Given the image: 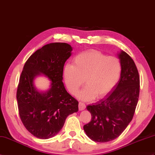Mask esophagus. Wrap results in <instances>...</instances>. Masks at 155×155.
<instances>
[{"label":"esophagus","instance_id":"esophagus-1","mask_svg":"<svg viewBox=\"0 0 155 155\" xmlns=\"http://www.w3.org/2000/svg\"><path fill=\"white\" fill-rule=\"evenodd\" d=\"M78 108H79V110H83L86 108V105L85 104L83 103V102H79L78 104Z\"/></svg>","mask_w":155,"mask_h":155}]
</instances>
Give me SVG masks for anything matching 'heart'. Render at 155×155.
Listing matches in <instances>:
<instances>
[{"instance_id": "heart-1", "label": "heart", "mask_w": 155, "mask_h": 155, "mask_svg": "<svg viewBox=\"0 0 155 155\" xmlns=\"http://www.w3.org/2000/svg\"><path fill=\"white\" fill-rule=\"evenodd\" d=\"M120 59L107 56L98 51L79 53L64 69L63 76L67 87L72 94H77L83 85L87 84L78 94L81 100L88 101L95 96L101 98L116 85L121 73Z\"/></svg>"}]
</instances>
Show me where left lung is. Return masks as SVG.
<instances>
[{
  "mask_svg": "<svg viewBox=\"0 0 155 155\" xmlns=\"http://www.w3.org/2000/svg\"><path fill=\"white\" fill-rule=\"evenodd\" d=\"M117 56L122 68L120 80L106 98L86 107L92 118L83 128L95 142H108L118 137L132 120L138 102V70L127 53L121 51Z\"/></svg>",
  "mask_w": 155,
  "mask_h": 155,
  "instance_id": "8db88e82",
  "label": "left lung"
}]
</instances>
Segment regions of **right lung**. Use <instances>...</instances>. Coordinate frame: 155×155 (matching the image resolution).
<instances>
[{
  "mask_svg": "<svg viewBox=\"0 0 155 155\" xmlns=\"http://www.w3.org/2000/svg\"><path fill=\"white\" fill-rule=\"evenodd\" d=\"M72 50L66 43L47 44L29 57L21 73L16 93L19 115L27 130L39 139L57 135L67 116L78 110V102L67 92L62 81L64 64ZM41 74L51 81L45 92L38 91L33 84Z\"/></svg>",
  "mask_w": 155,
  "mask_h": 155,
  "instance_id": "1",
  "label": "right lung"
}]
</instances>
